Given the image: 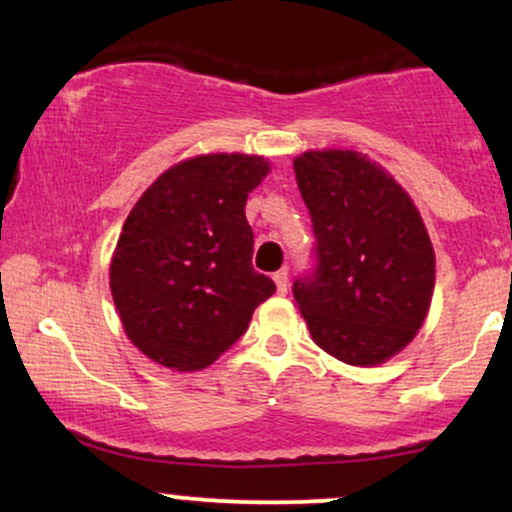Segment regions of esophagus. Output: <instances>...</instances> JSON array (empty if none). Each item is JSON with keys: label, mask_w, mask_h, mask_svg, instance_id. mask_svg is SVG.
<instances>
[{"label": "esophagus", "mask_w": 512, "mask_h": 512, "mask_svg": "<svg viewBox=\"0 0 512 512\" xmlns=\"http://www.w3.org/2000/svg\"><path fill=\"white\" fill-rule=\"evenodd\" d=\"M275 285H277V294H287V285H289V277H287V268L277 270V273L273 275Z\"/></svg>", "instance_id": "34e87169"}]
</instances>
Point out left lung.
Masks as SVG:
<instances>
[{"instance_id":"1","label":"left lung","mask_w":512,"mask_h":512,"mask_svg":"<svg viewBox=\"0 0 512 512\" xmlns=\"http://www.w3.org/2000/svg\"><path fill=\"white\" fill-rule=\"evenodd\" d=\"M315 270L294 282L308 332L337 361L370 368L406 349L434 292V249L406 189L361 151H304Z\"/></svg>"}]
</instances>
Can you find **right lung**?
Returning <instances> with one entry per match:
<instances>
[{
    "label": "right lung",
    "instance_id": "obj_1",
    "mask_svg": "<svg viewBox=\"0 0 512 512\" xmlns=\"http://www.w3.org/2000/svg\"><path fill=\"white\" fill-rule=\"evenodd\" d=\"M270 173L263 156L204 154L151 182L125 220L109 268L132 344L163 368L194 372L225 353L275 292L256 273L246 197Z\"/></svg>",
    "mask_w": 512,
    "mask_h": 512
}]
</instances>
